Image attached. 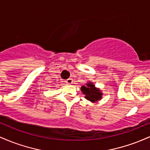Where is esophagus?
Masks as SVG:
<instances>
[{
    "mask_svg": "<svg viewBox=\"0 0 150 150\" xmlns=\"http://www.w3.org/2000/svg\"><path fill=\"white\" fill-rule=\"evenodd\" d=\"M65 82H66L67 84H69V85H70V84L73 83V79H72V78L67 79V80H65Z\"/></svg>",
    "mask_w": 150,
    "mask_h": 150,
    "instance_id": "34e87169",
    "label": "esophagus"
}]
</instances>
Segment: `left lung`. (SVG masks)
<instances>
[{
    "label": "left lung",
    "mask_w": 150,
    "mask_h": 150,
    "mask_svg": "<svg viewBox=\"0 0 150 150\" xmlns=\"http://www.w3.org/2000/svg\"><path fill=\"white\" fill-rule=\"evenodd\" d=\"M81 91L83 94H85V99L92 103L97 102L99 100H101L103 96V93L99 88H97L93 82L89 81L85 85L81 87Z\"/></svg>",
    "instance_id": "8db88e82"
}]
</instances>
